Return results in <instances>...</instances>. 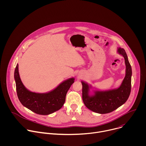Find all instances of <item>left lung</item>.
<instances>
[{"label":"left lung","mask_w":146,"mask_h":146,"mask_svg":"<svg viewBox=\"0 0 146 146\" xmlns=\"http://www.w3.org/2000/svg\"><path fill=\"white\" fill-rule=\"evenodd\" d=\"M118 52L124 57L126 65V75L118 88L108 91H97L95 95L90 96L88 85L81 82L83 102L88 109L95 113L106 114L112 112L125 103L129 96L131 91V66L125 50L119 48Z\"/></svg>","instance_id":"left-lung-1"}]
</instances>
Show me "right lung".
I'll use <instances>...</instances> for the list:
<instances>
[{"instance_id":"right-lung-1","label":"right lung","mask_w":146,"mask_h":146,"mask_svg":"<svg viewBox=\"0 0 146 146\" xmlns=\"http://www.w3.org/2000/svg\"><path fill=\"white\" fill-rule=\"evenodd\" d=\"M18 98L22 105L40 115H48L59 110L64 105L68 91L74 82L71 78L62 82L55 90L47 94H37L28 91L23 85L18 73V64L14 71Z\"/></svg>"}]
</instances>
